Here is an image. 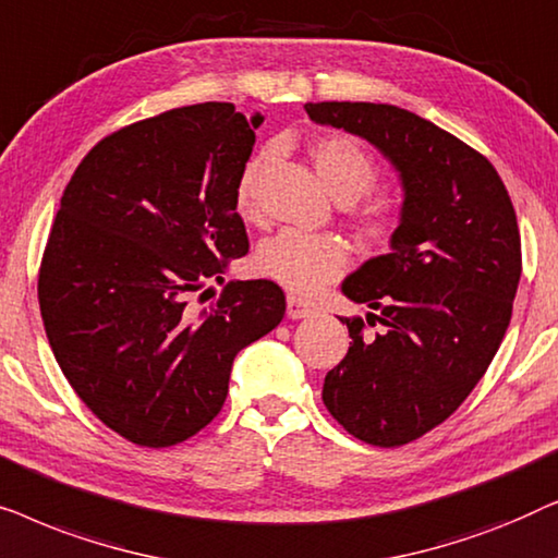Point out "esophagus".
Returning <instances> with one entry per match:
<instances>
[{
    "instance_id": "esophagus-1",
    "label": "esophagus",
    "mask_w": 558,
    "mask_h": 558,
    "mask_svg": "<svg viewBox=\"0 0 558 558\" xmlns=\"http://www.w3.org/2000/svg\"><path fill=\"white\" fill-rule=\"evenodd\" d=\"M317 304L310 302V300H302V296H294L289 294L287 296V315L292 319H302V317H312L317 315Z\"/></svg>"
}]
</instances>
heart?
I'll list each match as a JSON object with an SVG mask.
<instances>
[{
    "instance_id": "b5f03b06",
    "label": "heart",
    "mask_w": 558,
    "mask_h": 558,
    "mask_svg": "<svg viewBox=\"0 0 558 558\" xmlns=\"http://www.w3.org/2000/svg\"><path fill=\"white\" fill-rule=\"evenodd\" d=\"M271 151L262 149L243 167L235 182V205L243 216L256 208V185L262 178ZM319 178L330 193L342 203L357 201L378 180V165L368 149L355 136L330 134L315 142L312 147ZM396 203L388 195L365 197L357 220L371 239H384L396 226ZM350 251L340 235L332 233H307L287 228L271 239H266L256 251V269L262 277L277 281L294 294H315L317 289L330 284L348 269Z\"/></svg>"
}]
</instances>
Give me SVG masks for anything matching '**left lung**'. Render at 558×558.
<instances>
[{"label": "left lung", "instance_id": "1", "mask_svg": "<svg viewBox=\"0 0 558 558\" xmlns=\"http://www.w3.org/2000/svg\"><path fill=\"white\" fill-rule=\"evenodd\" d=\"M312 121L363 136L403 185L391 254L365 262L342 294L368 304L348 355L325 376L332 418L373 447L409 445L460 409L493 363L521 281L513 203L487 159L445 129L388 104L323 101Z\"/></svg>", "mask_w": 558, "mask_h": 558}]
</instances>
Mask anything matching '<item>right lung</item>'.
Instances as JSON below:
<instances>
[{"instance_id": "right-lung-1", "label": "right lung", "mask_w": 558, "mask_h": 558, "mask_svg": "<svg viewBox=\"0 0 558 558\" xmlns=\"http://www.w3.org/2000/svg\"><path fill=\"white\" fill-rule=\"evenodd\" d=\"M262 113L195 104L104 136L73 172L45 246L37 300L78 399L140 447L180 445L223 409L233 357L284 317L269 279L187 300L248 254L235 182Z\"/></svg>"}]
</instances>
